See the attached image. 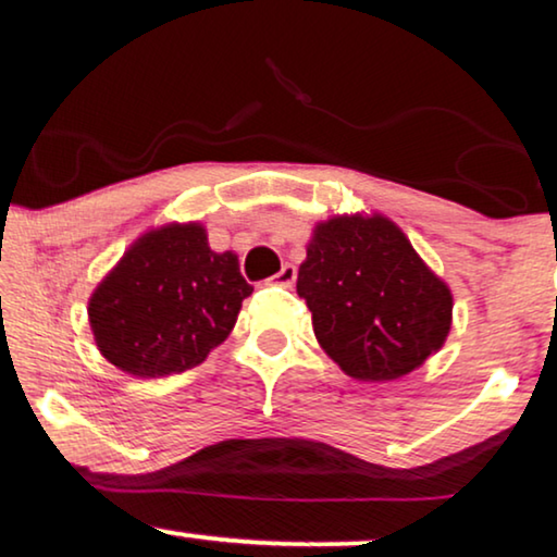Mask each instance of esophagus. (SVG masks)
I'll return each instance as SVG.
<instances>
[{
    "instance_id": "esophagus-1",
    "label": "esophagus",
    "mask_w": 557,
    "mask_h": 557,
    "mask_svg": "<svg viewBox=\"0 0 557 557\" xmlns=\"http://www.w3.org/2000/svg\"><path fill=\"white\" fill-rule=\"evenodd\" d=\"M295 277H297V270H295V264H282V270L277 272L275 280L277 285H282V287H293V282H295Z\"/></svg>"
}]
</instances>
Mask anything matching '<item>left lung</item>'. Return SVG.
<instances>
[{
  "label": "left lung",
  "mask_w": 557,
  "mask_h": 557,
  "mask_svg": "<svg viewBox=\"0 0 557 557\" xmlns=\"http://www.w3.org/2000/svg\"><path fill=\"white\" fill-rule=\"evenodd\" d=\"M320 348L356 381H396L451 331L454 297L383 214L318 222L297 272Z\"/></svg>",
  "instance_id": "obj_1"
}]
</instances>
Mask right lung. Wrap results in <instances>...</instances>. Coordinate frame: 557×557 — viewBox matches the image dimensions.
<instances>
[{
	"label": "right lung",
	"mask_w": 557,
	"mask_h": 557,
	"mask_svg": "<svg viewBox=\"0 0 557 557\" xmlns=\"http://www.w3.org/2000/svg\"><path fill=\"white\" fill-rule=\"evenodd\" d=\"M252 285L234 252H214L199 222H171L133 242L88 302L98 350L136 379L203 363L232 333Z\"/></svg>",
	"instance_id": "obj_1"
}]
</instances>
